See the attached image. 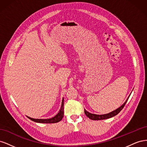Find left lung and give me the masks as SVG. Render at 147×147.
I'll return each instance as SVG.
<instances>
[{
  "label": "left lung",
  "mask_w": 147,
  "mask_h": 147,
  "mask_svg": "<svg viewBox=\"0 0 147 147\" xmlns=\"http://www.w3.org/2000/svg\"><path fill=\"white\" fill-rule=\"evenodd\" d=\"M128 99L126 100V102H124V103L121 107H119L117 110H115L109 113L105 114V115H96V114H92L91 113H89L85 109H84V113H85V115L89 118L92 119V120H101V119H105L112 118V117L115 116V115H118L120 112H121V110L124 108V105H125V104H126Z\"/></svg>",
  "instance_id": "1"
}]
</instances>
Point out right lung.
Instances as JSON below:
<instances>
[{
    "instance_id": "1",
    "label": "right lung",
    "mask_w": 147,
    "mask_h": 147,
    "mask_svg": "<svg viewBox=\"0 0 147 147\" xmlns=\"http://www.w3.org/2000/svg\"><path fill=\"white\" fill-rule=\"evenodd\" d=\"M64 117V99H63V101H62V105L61 107L59 110V113H57L55 117H54L50 119H34L30 118L28 117V118L32 120V121L37 123H55L60 121Z\"/></svg>"
}]
</instances>
